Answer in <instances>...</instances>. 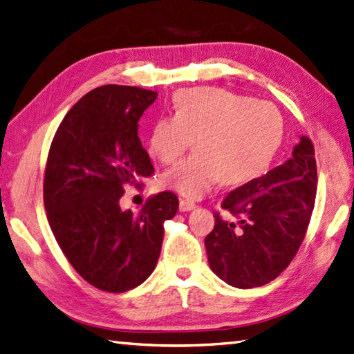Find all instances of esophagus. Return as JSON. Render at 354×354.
Wrapping results in <instances>:
<instances>
[{
  "label": "esophagus",
  "mask_w": 354,
  "mask_h": 354,
  "mask_svg": "<svg viewBox=\"0 0 354 354\" xmlns=\"http://www.w3.org/2000/svg\"><path fill=\"white\" fill-rule=\"evenodd\" d=\"M195 203L193 201H189V199H181L179 201V212H190L195 209Z\"/></svg>",
  "instance_id": "obj_1"
}]
</instances>
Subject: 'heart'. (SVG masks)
Returning a JSON list of instances; mask_svg holds the SVG:
<instances>
[{
	"instance_id": "obj_1",
	"label": "heart",
	"mask_w": 354,
	"mask_h": 354,
	"mask_svg": "<svg viewBox=\"0 0 354 354\" xmlns=\"http://www.w3.org/2000/svg\"><path fill=\"white\" fill-rule=\"evenodd\" d=\"M173 116L153 124L150 155L178 161L195 140L196 151L161 176L165 189L198 199L221 179L250 183L264 173L282 140V118L273 104L216 87L185 88L175 96Z\"/></svg>"
}]
</instances>
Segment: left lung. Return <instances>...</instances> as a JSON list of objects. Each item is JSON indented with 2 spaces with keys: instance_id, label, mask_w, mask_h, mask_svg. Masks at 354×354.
Listing matches in <instances>:
<instances>
[{
  "instance_id": "left-lung-1",
  "label": "left lung",
  "mask_w": 354,
  "mask_h": 354,
  "mask_svg": "<svg viewBox=\"0 0 354 354\" xmlns=\"http://www.w3.org/2000/svg\"><path fill=\"white\" fill-rule=\"evenodd\" d=\"M317 171L315 147L307 136L286 162L244 184L224 198L205 238L213 273L236 288L266 286L288 267L306 238L315 209Z\"/></svg>"
}]
</instances>
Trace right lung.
Segmentation results:
<instances>
[{
	"label": "right lung",
	"mask_w": 354,
	"mask_h": 354,
	"mask_svg": "<svg viewBox=\"0 0 354 354\" xmlns=\"http://www.w3.org/2000/svg\"><path fill=\"white\" fill-rule=\"evenodd\" d=\"M156 92L101 86L68 110L55 133L44 173V207L67 261L104 292L122 293L156 267L164 223L178 212L171 192L151 196L138 214L121 210L127 185L153 175L138 121Z\"/></svg>",
	"instance_id": "1"
}]
</instances>
